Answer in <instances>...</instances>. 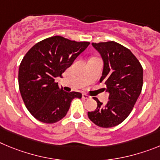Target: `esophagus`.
I'll return each mask as SVG.
<instances>
[{
  "mask_svg": "<svg viewBox=\"0 0 160 160\" xmlns=\"http://www.w3.org/2000/svg\"><path fill=\"white\" fill-rule=\"evenodd\" d=\"M82 98H83V99H85V100H89V99H91V96L85 94V93H83V94H82Z\"/></svg>",
  "mask_w": 160,
  "mask_h": 160,
  "instance_id": "1",
  "label": "esophagus"
}]
</instances>
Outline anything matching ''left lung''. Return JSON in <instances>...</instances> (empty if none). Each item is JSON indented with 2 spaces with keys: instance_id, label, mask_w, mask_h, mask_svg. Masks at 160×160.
Wrapping results in <instances>:
<instances>
[{
  "instance_id": "8db88e82",
  "label": "left lung",
  "mask_w": 160,
  "mask_h": 160,
  "mask_svg": "<svg viewBox=\"0 0 160 160\" xmlns=\"http://www.w3.org/2000/svg\"><path fill=\"white\" fill-rule=\"evenodd\" d=\"M103 62L100 82L109 93L105 105L94 97L97 108L88 112L90 120L101 128L121 123L133 109L143 87V68L133 53L115 41L92 43Z\"/></svg>"
}]
</instances>
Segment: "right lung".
<instances>
[{"instance_id": "add662e5", "label": "right lung", "mask_w": 160, "mask_h": 160, "mask_svg": "<svg viewBox=\"0 0 160 160\" xmlns=\"http://www.w3.org/2000/svg\"><path fill=\"white\" fill-rule=\"evenodd\" d=\"M89 44L55 36L37 43L25 54L18 73L20 92L28 112L39 121H59L66 116L72 100L82 97L81 93L60 88L55 79Z\"/></svg>"}]
</instances>
